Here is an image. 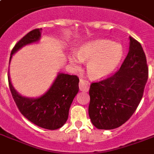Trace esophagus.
Returning a JSON list of instances; mask_svg holds the SVG:
<instances>
[{
	"instance_id": "1",
	"label": "esophagus",
	"mask_w": 154,
	"mask_h": 154,
	"mask_svg": "<svg viewBox=\"0 0 154 154\" xmlns=\"http://www.w3.org/2000/svg\"><path fill=\"white\" fill-rule=\"evenodd\" d=\"M79 88L81 91L83 92H87L89 91V82L85 80L81 79L80 80L79 83Z\"/></svg>"
}]
</instances>
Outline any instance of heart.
Returning <instances> with one entry per match:
<instances>
[{"label":"heart","instance_id":"b5f03b06","mask_svg":"<svg viewBox=\"0 0 154 154\" xmlns=\"http://www.w3.org/2000/svg\"><path fill=\"white\" fill-rule=\"evenodd\" d=\"M122 45L109 40H95L83 45L78 53L72 52L69 60L75 67H79L83 60H88L87 71L94 78H104L117 69L123 57Z\"/></svg>","mask_w":154,"mask_h":154}]
</instances>
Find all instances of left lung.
<instances>
[{
  "instance_id": "1",
  "label": "left lung",
  "mask_w": 154,
  "mask_h": 154,
  "mask_svg": "<svg viewBox=\"0 0 154 154\" xmlns=\"http://www.w3.org/2000/svg\"><path fill=\"white\" fill-rule=\"evenodd\" d=\"M129 40V52L119 69L90 85L89 115L99 129H116L124 124L143 97L149 75L146 57L141 44L134 37Z\"/></svg>"
}]
</instances>
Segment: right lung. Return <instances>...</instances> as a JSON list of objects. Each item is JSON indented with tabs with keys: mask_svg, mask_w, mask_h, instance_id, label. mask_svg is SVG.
I'll return each mask as SVG.
<instances>
[{
	"mask_svg": "<svg viewBox=\"0 0 154 154\" xmlns=\"http://www.w3.org/2000/svg\"><path fill=\"white\" fill-rule=\"evenodd\" d=\"M41 31L42 29H36L24 36L12 49L9 62L12 55L18 49L25 45L38 41ZM8 79L13 100L24 117L37 126L46 129L54 130L63 126L69 117L72 100L79 91V78L77 76L60 73L49 91L36 99L20 96L11 84L9 75Z\"/></svg>",
	"mask_w": 154,
	"mask_h": 154,
	"instance_id": "obj_1",
	"label": "right lung"
}]
</instances>
